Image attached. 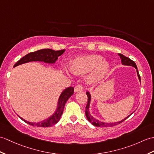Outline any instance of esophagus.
<instances>
[{"instance_id":"34e87169","label":"esophagus","mask_w":154,"mask_h":154,"mask_svg":"<svg viewBox=\"0 0 154 154\" xmlns=\"http://www.w3.org/2000/svg\"><path fill=\"white\" fill-rule=\"evenodd\" d=\"M83 90V88L82 87V85H77L75 87V89L74 91L75 92H81Z\"/></svg>"}]
</instances>
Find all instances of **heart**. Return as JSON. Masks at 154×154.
<instances>
[{
	"mask_svg": "<svg viewBox=\"0 0 154 154\" xmlns=\"http://www.w3.org/2000/svg\"><path fill=\"white\" fill-rule=\"evenodd\" d=\"M69 69L73 74L77 75L88 73V82L96 83L102 80L108 74L109 64L102 56L88 55L74 59L70 64Z\"/></svg>",
	"mask_w": 154,
	"mask_h": 154,
	"instance_id": "b5f03b06",
	"label": "heart"
}]
</instances>
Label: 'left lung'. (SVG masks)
Returning <instances> with one entry per match:
<instances>
[{
  "label": "left lung",
  "mask_w": 154,
  "mask_h": 154,
  "mask_svg": "<svg viewBox=\"0 0 154 154\" xmlns=\"http://www.w3.org/2000/svg\"><path fill=\"white\" fill-rule=\"evenodd\" d=\"M118 55L120 56V58L121 59V63L123 64L124 66H133L134 67H135L136 69H137V75L138 77V79L139 81H140V75L138 73V71L137 69V65H136V63H134V62H133V60H131L130 58H127V57L123 56V54H118ZM86 94H87V96H88V102H87V106H86V110H85V116L87 117L88 121L90 122L91 123H92L93 125L94 126H96V127H113L115 125H117L121 123H122L123 121H124L125 119H127V118L129 117L131 115H129L128 116H127V117L125 118V119H122L120 121H117V122H115V123H104V122H102V121H99L98 119H95L93 117H92L91 113L90 112H89V108H90V103H91V95L90 94V92H86Z\"/></svg>",
  "instance_id": "1"
}]
</instances>
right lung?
<instances>
[{
  "label": "right lung",
  "instance_id": "obj_1",
  "mask_svg": "<svg viewBox=\"0 0 154 154\" xmlns=\"http://www.w3.org/2000/svg\"><path fill=\"white\" fill-rule=\"evenodd\" d=\"M64 52H65V50L56 51L52 49H42L33 52H30L23 56V58H21L18 62H17L15 65H14V67L21 65V64L26 63L29 62H43L45 63L53 64L58 60V57L63 54ZM73 92L74 88L73 87H70L64 89L59 97L58 105H57V108L55 112L51 117H49L47 119L43 121H40V122H29V121L23 119L22 117H20L18 115L17 116L29 125H31L32 126L41 127H51L52 125L56 124L60 119V117L62 116L63 112L64 106H65L66 103L67 101V100L73 94Z\"/></svg>",
  "mask_w": 154,
  "mask_h": 154
}]
</instances>
